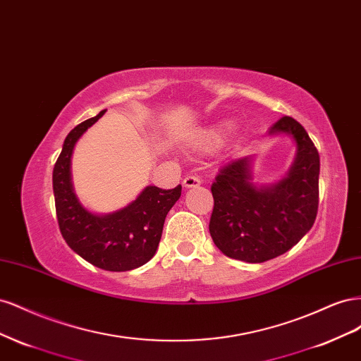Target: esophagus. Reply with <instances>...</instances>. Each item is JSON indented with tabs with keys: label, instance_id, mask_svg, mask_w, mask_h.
I'll use <instances>...</instances> for the list:
<instances>
[{
	"label": "esophagus",
	"instance_id": "obj_1",
	"mask_svg": "<svg viewBox=\"0 0 361 361\" xmlns=\"http://www.w3.org/2000/svg\"><path fill=\"white\" fill-rule=\"evenodd\" d=\"M202 183L200 178L197 176H192V174H190V176H187L183 179V187L185 188H192V187H199V185Z\"/></svg>",
	"mask_w": 361,
	"mask_h": 361
}]
</instances>
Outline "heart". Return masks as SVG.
<instances>
[{
  "instance_id": "obj_1",
  "label": "heart",
  "mask_w": 361,
  "mask_h": 361,
  "mask_svg": "<svg viewBox=\"0 0 361 361\" xmlns=\"http://www.w3.org/2000/svg\"><path fill=\"white\" fill-rule=\"evenodd\" d=\"M232 129V123H220L211 126L207 129H203L199 133L197 138H195V145H197L200 149H214L224 140V135Z\"/></svg>"
}]
</instances>
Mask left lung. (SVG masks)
Listing matches in <instances>:
<instances>
[{"mask_svg":"<svg viewBox=\"0 0 361 361\" xmlns=\"http://www.w3.org/2000/svg\"><path fill=\"white\" fill-rule=\"evenodd\" d=\"M286 133L297 143V158L288 178L272 187L250 183L251 158L227 162L211 191L214 211L209 232L228 257L260 264L286 253L307 233L319 204V154L305 129L285 116L269 134Z\"/></svg>","mask_w":361,"mask_h":361,"instance_id":"1","label":"left lung"}]
</instances>
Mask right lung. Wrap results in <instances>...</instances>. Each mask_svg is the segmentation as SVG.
Masks as SVG:
<instances>
[{
  "label": "right lung",
  "mask_w": 361,
  "mask_h": 361,
  "mask_svg": "<svg viewBox=\"0 0 361 361\" xmlns=\"http://www.w3.org/2000/svg\"><path fill=\"white\" fill-rule=\"evenodd\" d=\"M105 110L75 126L68 134L54 166L52 188L64 241L92 265L106 271H129L145 265L154 255L169 211L180 197L173 190L147 187L135 202L111 215H94L80 204L71 182V157L75 143Z\"/></svg>",
  "instance_id": "right-lung-1"
}]
</instances>
